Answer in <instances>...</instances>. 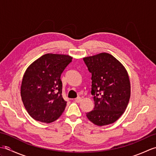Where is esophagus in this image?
Wrapping results in <instances>:
<instances>
[{
    "label": "esophagus",
    "instance_id": "esophagus-1",
    "mask_svg": "<svg viewBox=\"0 0 156 156\" xmlns=\"http://www.w3.org/2000/svg\"><path fill=\"white\" fill-rule=\"evenodd\" d=\"M81 101H82V98L80 97H78L76 98H75V102H80Z\"/></svg>",
    "mask_w": 156,
    "mask_h": 156
}]
</instances>
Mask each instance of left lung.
<instances>
[{
	"instance_id": "obj_1",
	"label": "left lung",
	"mask_w": 156,
	"mask_h": 156,
	"mask_svg": "<svg viewBox=\"0 0 156 156\" xmlns=\"http://www.w3.org/2000/svg\"><path fill=\"white\" fill-rule=\"evenodd\" d=\"M92 74L91 94L94 110L87 117L98 126L113 123L123 114L129 103L131 87L127 72L112 55L101 53L83 58Z\"/></svg>"
}]
</instances>
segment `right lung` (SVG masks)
<instances>
[{"instance_id": "1", "label": "right lung", "mask_w": 156, "mask_h": 156, "mask_svg": "<svg viewBox=\"0 0 156 156\" xmlns=\"http://www.w3.org/2000/svg\"><path fill=\"white\" fill-rule=\"evenodd\" d=\"M72 59L69 55L47 54L27 69L21 94L26 110L35 120L49 123L65 110L67 102L62 97L60 77Z\"/></svg>"}]
</instances>
